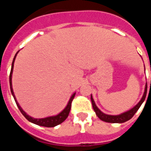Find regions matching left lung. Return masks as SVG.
I'll return each mask as SVG.
<instances>
[{
    "label": "left lung",
    "mask_w": 151,
    "mask_h": 151,
    "mask_svg": "<svg viewBox=\"0 0 151 151\" xmlns=\"http://www.w3.org/2000/svg\"><path fill=\"white\" fill-rule=\"evenodd\" d=\"M147 85L146 83V85H145V92H144V94L143 96H142V97H141V101H140L134 107H132V109L128 110V111L121 113L119 115H108V114L104 113L102 111H101V110H100L99 108L96 106L95 102H94L91 94V100L92 106H93V109H94V112H95L96 115L97 116V117L102 121H104V122H110V123H122V122H126V121L131 119L133 117V116L135 114L136 112L138 111V110L140 108V106H141V104H142L144 101H145L147 94Z\"/></svg>",
    "instance_id": "obj_1"
}]
</instances>
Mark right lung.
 Returning <instances> with one entry per match:
<instances>
[{"instance_id":"add662e5","label":"right lung","mask_w":151,"mask_h":151,"mask_svg":"<svg viewBox=\"0 0 151 151\" xmlns=\"http://www.w3.org/2000/svg\"><path fill=\"white\" fill-rule=\"evenodd\" d=\"M19 51L17 52V54H15V57L13 58V63H12V66H11V70H10V91H11V94L13 95V98L15 100V102L17 104V106L19 109L20 112L22 113V115L26 117V119L29 121V122H32V123L35 124V125H40V126H45V127H54L56 125H59V124H61L63 122L66 120V119L67 118L68 116H69V113L70 112V109H71V104L72 101H73V98H74L75 95H76V92L73 93V95L70 97L69 98V101L68 102L67 105L66 106V107L64 108L63 110L60 112V113H58L57 115L55 116H47L45 117V118H41V119H35L33 118V117L30 116L24 111L22 109L19 104L18 101H17V98L15 97V94H14V92H13V86H12V74H13V66H14V62H15L16 57H17V54L19 53Z\"/></svg>"}]
</instances>
